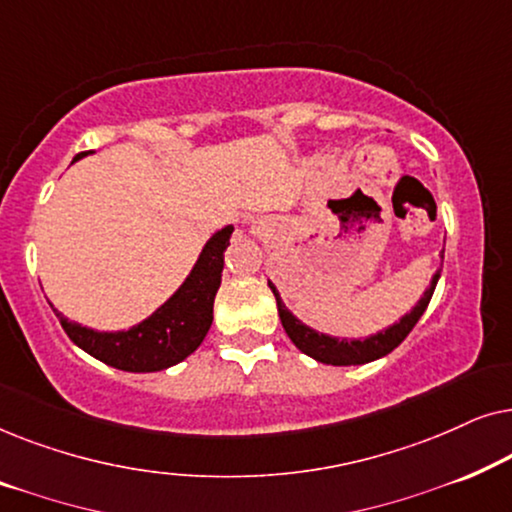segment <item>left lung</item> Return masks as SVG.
Returning a JSON list of instances; mask_svg holds the SVG:
<instances>
[{
	"mask_svg": "<svg viewBox=\"0 0 512 512\" xmlns=\"http://www.w3.org/2000/svg\"><path fill=\"white\" fill-rule=\"evenodd\" d=\"M438 279H440V268L436 270V275H433L431 286L424 291V296L419 298V303L412 307L410 314H405L398 324L384 328V331H380L377 335H370L366 340H338V338H331V335L312 331L310 326H305L303 321L296 319L289 310H286L282 298H279V293L275 289V284L272 282L268 284L277 298V310H279V319H282L284 331L300 352L312 356V359H317L319 363H328V366H361V363L382 359V356L394 352V349L408 338V333L415 328L426 307H429Z\"/></svg>",
	"mask_w": 512,
	"mask_h": 512,
	"instance_id": "left-lung-1",
	"label": "left lung"
}]
</instances>
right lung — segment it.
<instances>
[{
    "instance_id": "obj_1",
    "label": "right lung",
    "mask_w": 512,
    "mask_h": 512,
    "mask_svg": "<svg viewBox=\"0 0 512 512\" xmlns=\"http://www.w3.org/2000/svg\"><path fill=\"white\" fill-rule=\"evenodd\" d=\"M86 153H79V160ZM233 226L221 228L209 237L191 275L179 291L160 305L142 324L118 333H100L93 328L74 324L58 314L62 328L74 345L100 359L107 366L128 373H156L184 361L205 340L214 319V298L221 286L223 251L228 249Z\"/></svg>"
}]
</instances>
